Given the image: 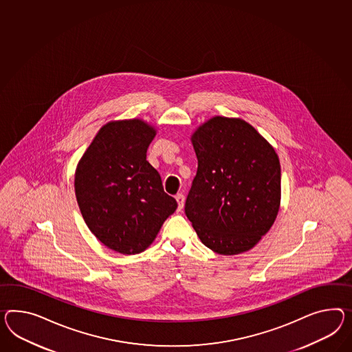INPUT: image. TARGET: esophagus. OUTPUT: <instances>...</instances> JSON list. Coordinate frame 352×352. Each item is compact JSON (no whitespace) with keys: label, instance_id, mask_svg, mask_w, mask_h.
<instances>
[{"label":"esophagus","instance_id":"esophagus-1","mask_svg":"<svg viewBox=\"0 0 352 352\" xmlns=\"http://www.w3.org/2000/svg\"><path fill=\"white\" fill-rule=\"evenodd\" d=\"M176 200H177V204H179V210H181L182 208H184V203H185V197L182 195V194H177L176 197Z\"/></svg>","mask_w":352,"mask_h":352}]
</instances>
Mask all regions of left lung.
<instances>
[{
  "label": "left lung",
  "mask_w": 352,
  "mask_h": 352,
  "mask_svg": "<svg viewBox=\"0 0 352 352\" xmlns=\"http://www.w3.org/2000/svg\"><path fill=\"white\" fill-rule=\"evenodd\" d=\"M198 171L185 213L200 241L222 255L248 252L270 231L280 203L278 155L241 118L214 116L191 135Z\"/></svg>",
  "instance_id": "left-lung-1"
}]
</instances>
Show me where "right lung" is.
I'll return each instance as SVG.
<instances>
[{"mask_svg":"<svg viewBox=\"0 0 352 352\" xmlns=\"http://www.w3.org/2000/svg\"><path fill=\"white\" fill-rule=\"evenodd\" d=\"M155 133L139 118L111 121L100 127L75 171L85 223L100 243L121 254L144 252L177 208L146 161Z\"/></svg>","mask_w":352,"mask_h":352,"instance_id":"right-lung-1","label":"right lung"}]
</instances>
